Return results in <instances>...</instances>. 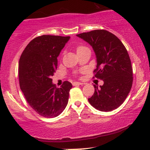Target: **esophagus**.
Wrapping results in <instances>:
<instances>
[{
	"label": "esophagus",
	"mask_w": 150,
	"mask_h": 150,
	"mask_svg": "<svg viewBox=\"0 0 150 150\" xmlns=\"http://www.w3.org/2000/svg\"><path fill=\"white\" fill-rule=\"evenodd\" d=\"M82 85H84V83H82V82H74L73 83V86Z\"/></svg>",
	"instance_id": "1"
}]
</instances>
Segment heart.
<instances>
[{
    "label": "heart",
    "mask_w": 150,
    "mask_h": 150,
    "mask_svg": "<svg viewBox=\"0 0 150 150\" xmlns=\"http://www.w3.org/2000/svg\"><path fill=\"white\" fill-rule=\"evenodd\" d=\"M85 49H87V47H85V46H78V47L77 48V52H79V51H82V50Z\"/></svg>",
    "instance_id": "b5f03b06"
}]
</instances>
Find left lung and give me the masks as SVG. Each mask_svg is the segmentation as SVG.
<instances>
[{"label": "left lung", "mask_w": 150, "mask_h": 150, "mask_svg": "<svg viewBox=\"0 0 150 150\" xmlns=\"http://www.w3.org/2000/svg\"><path fill=\"white\" fill-rule=\"evenodd\" d=\"M92 47L97 58L95 77L104 81L88 99L93 107L111 111L123 103L132 85V68L126 49L116 36L104 30L77 34Z\"/></svg>", "instance_id": "8db88e82"}]
</instances>
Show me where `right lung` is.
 <instances>
[{
    "label": "right lung",
    "instance_id": "right-lung-1",
    "mask_svg": "<svg viewBox=\"0 0 150 150\" xmlns=\"http://www.w3.org/2000/svg\"><path fill=\"white\" fill-rule=\"evenodd\" d=\"M70 37L42 35L29 43L19 61V80L26 100L42 116L53 118L63 112L73 85L65 81L57 88L51 77L57 69L61 50Z\"/></svg>",
    "mask_w": 150,
    "mask_h": 150
}]
</instances>
